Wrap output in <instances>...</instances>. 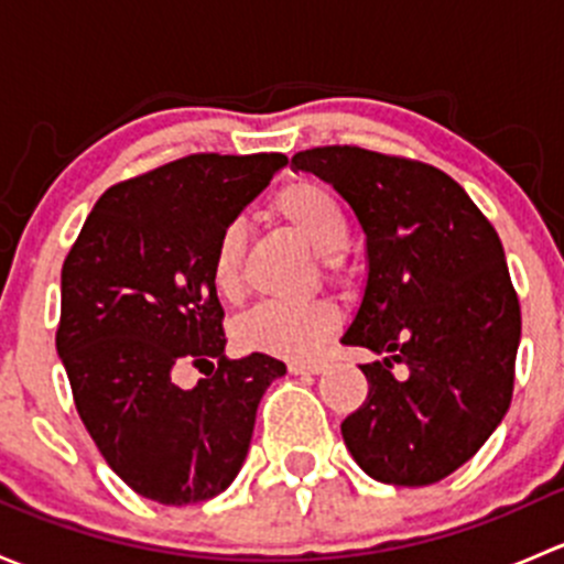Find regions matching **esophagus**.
<instances>
[{
    "label": "esophagus",
    "instance_id": "esophagus-1",
    "mask_svg": "<svg viewBox=\"0 0 564 564\" xmlns=\"http://www.w3.org/2000/svg\"><path fill=\"white\" fill-rule=\"evenodd\" d=\"M324 362L322 360H292L289 362V373L294 377H303V373H322Z\"/></svg>",
    "mask_w": 564,
    "mask_h": 564
}]
</instances>
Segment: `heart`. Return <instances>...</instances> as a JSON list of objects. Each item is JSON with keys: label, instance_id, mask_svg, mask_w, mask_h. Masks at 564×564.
<instances>
[{"label": "heart", "instance_id": "1", "mask_svg": "<svg viewBox=\"0 0 564 564\" xmlns=\"http://www.w3.org/2000/svg\"><path fill=\"white\" fill-rule=\"evenodd\" d=\"M272 209L286 220L305 242L327 256L335 264L349 246V218L340 198L318 180H294L283 185L272 198ZM242 229L229 224L220 231L213 250V286L220 297H235L240 289ZM338 324V311L327 300L308 303H261L237 324V340L242 349L261 351L270 357H314L318 346L329 338Z\"/></svg>", "mask_w": 564, "mask_h": 564}]
</instances>
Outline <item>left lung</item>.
Returning a JSON list of instances; mask_svg holds the SVG:
<instances>
[{
  "label": "left lung",
  "mask_w": 564,
  "mask_h": 564,
  "mask_svg": "<svg viewBox=\"0 0 564 564\" xmlns=\"http://www.w3.org/2000/svg\"><path fill=\"white\" fill-rule=\"evenodd\" d=\"M349 202L368 283L344 346H366L368 398L340 423L373 480L431 486L475 456L513 398L521 305L497 229L453 176L351 144L292 158ZM410 377L398 380L394 362Z\"/></svg>",
  "instance_id": "1"
}]
</instances>
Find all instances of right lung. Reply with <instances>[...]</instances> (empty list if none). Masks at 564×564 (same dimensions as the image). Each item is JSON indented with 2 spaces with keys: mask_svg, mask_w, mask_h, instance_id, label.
Instances as JSON below:
<instances>
[{
  "mask_svg": "<svg viewBox=\"0 0 564 564\" xmlns=\"http://www.w3.org/2000/svg\"><path fill=\"white\" fill-rule=\"evenodd\" d=\"M281 152H196L111 185L62 264L56 351L106 464L147 499L193 505L231 486L256 409L286 373L270 355H224L213 286L220 231L253 202ZM185 365L196 389L175 384Z\"/></svg>",
  "mask_w": 564,
  "mask_h": 564,
  "instance_id": "add662e5",
  "label": "right lung"
}]
</instances>
